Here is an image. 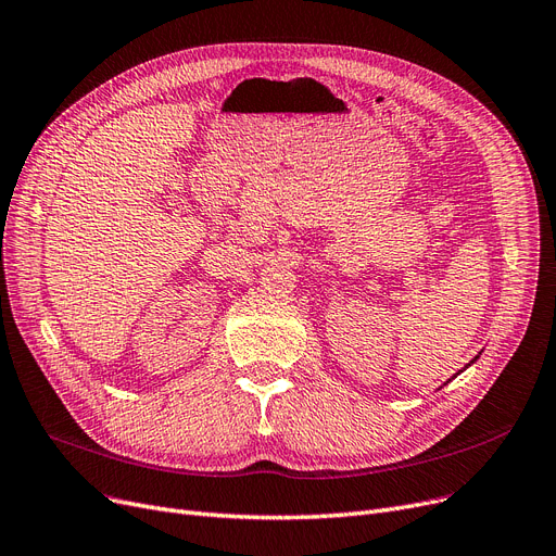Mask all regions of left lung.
Instances as JSON below:
<instances>
[{
    "label": "left lung",
    "mask_w": 556,
    "mask_h": 556,
    "mask_svg": "<svg viewBox=\"0 0 556 556\" xmlns=\"http://www.w3.org/2000/svg\"><path fill=\"white\" fill-rule=\"evenodd\" d=\"M472 363H475V361H472Z\"/></svg>",
    "instance_id": "1"
}]
</instances>
